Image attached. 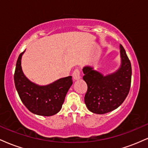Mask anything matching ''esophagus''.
<instances>
[{"mask_svg": "<svg viewBox=\"0 0 148 148\" xmlns=\"http://www.w3.org/2000/svg\"><path fill=\"white\" fill-rule=\"evenodd\" d=\"M81 78V72L79 69H76L73 72V79L74 80H79Z\"/></svg>", "mask_w": 148, "mask_h": 148, "instance_id": "esophagus-1", "label": "esophagus"}]
</instances>
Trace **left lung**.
I'll return each mask as SVG.
<instances>
[{"label":"left lung","mask_w":148,"mask_h":148,"mask_svg":"<svg viewBox=\"0 0 148 148\" xmlns=\"http://www.w3.org/2000/svg\"><path fill=\"white\" fill-rule=\"evenodd\" d=\"M121 66L118 70L103 76L90 66L83 69V79L88 90L84 101L90 111L97 114H104L116 109L128 95L132 80V65L126 51L120 45Z\"/></svg>","instance_id":"left-lung-1"}]
</instances>
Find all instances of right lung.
Returning a JSON list of instances; mask_svg holds the SVG:
<instances>
[{
	"label": "right lung",
	"instance_id": "obj_1",
	"mask_svg": "<svg viewBox=\"0 0 148 148\" xmlns=\"http://www.w3.org/2000/svg\"><path fill=\"white\" fill-rule=\"evenodd\" d=\"M20 53L14 74L15 87L25 106L34 114L51 116L60 111L66 94L73 82L72 76L62 78L47 86H40L29 81L21 69Z\"/></svg>",
	"mask_w": 148,
	"mask_h": 148
}]
</instances>
